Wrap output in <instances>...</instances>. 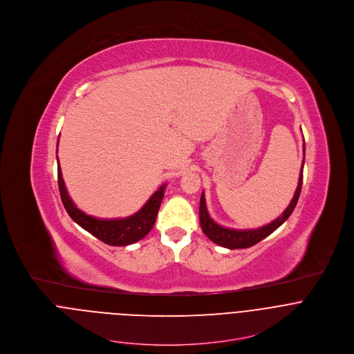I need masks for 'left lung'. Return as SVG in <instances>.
Listing matches in <instances>:
<instances>
[{
	"label": "left lung",
	"instance_id": "left-lung-1",
	"mask_svg": "<svg viewBox=\"0 0 354 354\" xmlns=\"http://www.w3.org/2000/svg\"><path fill=\"white\" fill-rule=\"evenodd\" d=\"M304 151H305V145H304ZM303 166L300 170V177H299V185L297 189L295 192V196L292 199L290 204L288 205V208L282 212L281 216H278L277 219H274L271 223L263 226V227H257V229H250V230H236V229H229V227H223L221 225H218L215 221L211 219L208 211H207V205H205V198H204V192H202V198H201V207H199V219H201V226H202L203 233L215 244L223 247V248H229V250H241V248H250L254 244H257L259 241H261L263 239H266L267 236H270L274 230H277L293 212L296 204L299 202L300 194H301V185H303Z\"/></svg>",
	"mask_w": 354,
	"mask_h": 354
}]
</instances>
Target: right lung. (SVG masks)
<instances>
[{"mask_svg": "<svg viewBox=\"0 0 354 354\" xmlns=\"http://www.w3.org/2000/svg\"><path fill=\"white\" fill-rule=\"evenodd\" d=\"M58 147V145H57ZM57 169H58V188L61 201L69 214V216L84 230L91 233L94 237L100 239L104 244L114 245V247H124L131 245L146 237L155 223L156 214L159 205L163 199L166 184L160 185L159 189L152 195L147 203L133 215L127 218H115V219H100L91 215H87L82 209H79L75 203L68 195L65 188L62 173L57 156Z\"/></svg>", "mask_w": 354, "mask_h": 354, "instance_id": "right-lung-1", "label": "right lung"}]
</instances>
